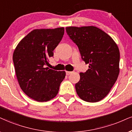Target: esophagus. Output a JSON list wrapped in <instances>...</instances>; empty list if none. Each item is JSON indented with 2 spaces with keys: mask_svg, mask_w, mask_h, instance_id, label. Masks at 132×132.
<instances>
[{
  "mask_svg": "<svg viewBox=\"0 0 132 132\" xmlns=\"http://www.w3.org/2000/svg\"><path fill=\"white\" fill-rule=\"evenodd\" d=\"M72 73V71H66V75H70Z\"/></svg>",
  "mask_w": 132,
  "mask_h": 132,
  "instance_id": "34e87169",
  "label": "esophagus"
}]
</instances>
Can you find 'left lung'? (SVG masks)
<instances>
[{
	"mask_svg": "<svg viewBox=\"0 0 132 132\" xmlns=\"http://www.w3.org/2000/svg\"><path fill=\"white\" fill-rule=\"evenodd\" d=\"M70 38L78 47L89 69L81 72L76 93L87 102H97L108 95L119 73L120 53L110 35L95 26L67 27Z\"/></svg>",
	"mask_w": 132,
	"mask_h": 132,
	"instance_id": "1",
	"label": "left lung"
}]
</instances>
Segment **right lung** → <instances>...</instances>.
<instances>
[{
  "instance_id": "right-lung-1",
  "label": "right lung",
  "mask_w": 132,
  "mask_h": 132,
  "mask_svg": "<svg viewBox=\"0 0 132 132\" xmlns=\"http://www.w3.org/2000/svg\"><path fill=\"white\" fill-rule=\"evenodd\" d=\"M64 28L35 29L19 42L13 55L15 72L21 89L37 102L54 98L65 71L46 67L53 51L61 41Z\"/></svg>"
}]
</instances>
